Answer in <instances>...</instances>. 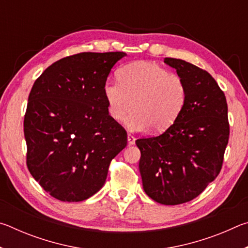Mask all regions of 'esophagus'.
Here are the masks:
<instances>
[{
	"mask_svg": "<svg viewBox=\"0 0 248 248\" xmlns=\"http://www.w3.org/2000/svg\"><path fill=\"white\" fill-rule=\"evenodd\" d=\"M134 142H136V139H134V137L132 136V134L128 133V143H129V145L134 144Z\"/></svg>",
	"mask_w": 248,
	"mask_h": 248,
	"instance_id": "obj_1",
	"label": "esophagus"
}]
</instances>
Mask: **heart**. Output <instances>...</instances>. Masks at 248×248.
<instances>
[{
  "label": "heart",
  "instance_id": "b5f03b06",
  "mask_svg": "<svg viewBox=\"0 0 248 248\" xmlns=\"http://www.w3.org/2000/svg\"><path fill=\"white\" fill-rule=\"evenodd\" d=\"M119 82L104 87L109 116L115 121L128 120L132 130L152 127L163 132L174 124L186 103L187 90L182 77L149 61L132 62L118 72Z\"/></svg>",
  "mask_w": 248,
  "mask_h": 248
}]
</instances>
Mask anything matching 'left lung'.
<instances>
[{
    "label": "left lung",
    "mask_w": 248,
    "mask_h": 248,
    "mask_svg": "<svg viewBox=\"0 0 248 248\" xmlns=\"http://www.w3.org/2000/svg\"><path fill=\"white\" fill-rule=\"evenodd\" d=\"M164 62L182 77L187 97L174 124L157 137L136 141L145 194L158 203L188 202L219 175L229 142L225 95L207 71L180 59Z\"/></svg>",
    "instance_id": "left-lung-1"
}]
</instances>
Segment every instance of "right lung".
I'll return each mask as SVG.
<instances>
[{
    "label": "right lung",
    "instance_id": "right-lung-1",
    "mask_svg": "<svg viewBox=\"0 0 248 248\" xmlns=\"http://www.w3.org/2000/svg\"><path fill=\"white\" fill-rule=\"evenodd\" d=\"M124 52H81L46 69L33 83L24 118L28 170L44 190L68 202L104 186L127 132L109 116L108 74Z\"/></svg>",
    "mask_w": 248,
    "mask_h": 248
}]
</instances>
